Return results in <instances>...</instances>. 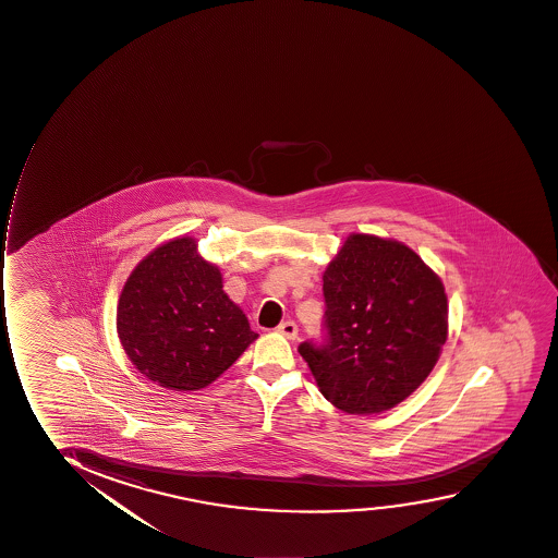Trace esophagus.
Segmentation results:
<instances>
[{
	"instance_id": "1",
	"label": "esophagus",
	"mask_w": 558,
	"mask_h": 558,
	"mask_svg": "<svg viewBox=\"0 0 558 558\" xmlns=\"http://www.w3.org/2000/svg\"><path fill=\"white\" fill-rule=\"evenodd\" d=\"M277 331H279L281 336L287 337V339H295V337H298V326H295V323H292V320H284V323L279 324Z\"/></svg>"
}]
</instances>
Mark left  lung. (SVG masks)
I'll return each mask as SVG.
<instances>
[{"instance_id":"8db88e82","label":"left lung","mask_w":558,"mask_h":558,"mask_svg":"<svg viewBox=\"0 0 558 558\" xmlns=\"http://www.w3.org/2000/svg\"><path fill=\"white\" fill-rule=\"evenodd\" d=\"M323 279L326 337L298 352L342 412L393 409L429 376L448 339L440 277L404 243L352 234Z\"/></svg>"}]
</instances>
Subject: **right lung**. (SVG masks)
Masks as SVG:
<instances>
[{
    "label": "right lung",
    "instance_id": "1",
    "mask_svg": "<svg viewBox=\"0 0 558 558\" xmlns=\"http://www.w3.org/2000/svg\"><path fill=\"white\" fill-rule=\"evenodd\" d=\"M116 320L136 369L175 391L206 388L258 337L225 294L219 268L185 235L162 243L133 269Z\"/></svg>",
    "mask_w": 558,
    "mask_h": 558
}]
</instances>
